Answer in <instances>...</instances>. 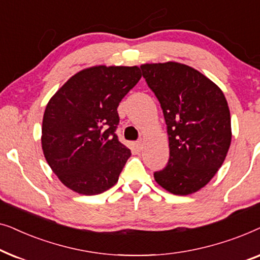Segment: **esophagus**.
<instances>
[{
  "mask_svg": "<svg viewBox=\"0 0 260 260\" xmlns=\"http://www.w3.org/2000/svg\"><path fill=\"white\" fill-rule=\"evenodd\" d=\"M136 145H137V148H138V149H140V150H141V149H142V148H143V141H142V140H140V141H137V143H136Z\"/></svg>",
  "mask_w": 260,
  "mask_h": 260,
  "instance_id": "esophagus-1",
  "label": "esophagus"
}]
</instances>
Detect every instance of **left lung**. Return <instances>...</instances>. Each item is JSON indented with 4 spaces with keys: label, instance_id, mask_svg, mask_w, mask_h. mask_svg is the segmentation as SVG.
I'll return each instance as SVG.
<instances>
[{
    "label": "left lung",
    "instance_id": "1",
    "mask_svg": "<svg viewBox=\"0 0 260 260\" xmlns=\"http://www.w3.org/2000/svg\"><path fill=\"white\" fill-rule=\"evenodd\" d=\"M141 70L161 104L169 138V161L154 173L156 182L175 195L193 194L213 179L229 152L232 131L225 95L183 63H143Z\"/></svg>",
    "mask_w": 260,
    "mask_h": 260
}]
</instances>
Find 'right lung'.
Wrapping results in <instances>:
<instances>
[{
	"mask_svg": "<svg viewBox=\"0 0 260 260\" xmlns=\"http://www.w3.org/2000/svg\"><path fill=\"white\" fill-rule=\"evenodd\" d=\"M141 77L137 66H93L71 77L49 99L41 145L67 188L97 195L117 183L131 155L116 135L117 108Z\"/></svg>",
	"mask_w": 260,
	"mask_h": 260,
	"instance_id": "obj_1",
	"label": "right lung"
}]
</instances>
